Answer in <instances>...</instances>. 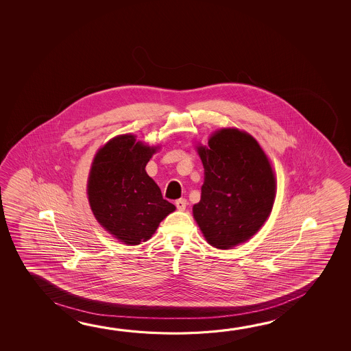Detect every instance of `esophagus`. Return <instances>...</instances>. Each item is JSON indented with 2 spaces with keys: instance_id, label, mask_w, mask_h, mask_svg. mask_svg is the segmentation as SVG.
<instances>
[{
  "instance_id": "1",
  "label": "esophagus",
  "mask_w": 351,
  "mask_h": 351,
  "mask_svg": "<svg viewBox=\"0 0 351 351\" xmlns=\"http://www.w3.org/2000/svg\"><path fill=\"white\" fill-rule=\"evenodd\" d=\"M175 204H176V208H178V210H184L186 206H187V201L184 198H180V199L175 202Z\"/></svg>"
}]
</instances>
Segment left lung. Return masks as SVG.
<instances>
[{"label": "left lung", "instance_id": "1", "mask_svg": "<svg viewBox=\"0 0 351 351\" xmlns=\"http://www.w3.org/2000/svg\"><path fill=\"white\" fill-rule=\"evenodd\" d=\"M198 153L204 182L193 217L203 235L223 250L247 241L265 224L276 195V178L265 152L252 136L225 128Z\"/></svg>", "mask_w": 351, "mask_h": 351}]
</instances>
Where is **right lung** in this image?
I'll list each match as a JSON object with an SVG mask.
<instances>
[{"instance_id":"add662e5","label":"right lung","mask_w":351,"mask_h":351,"mask_svg":"<svg viewBox=\"0 0 351 351\" xmlns=\"http://www.w3.org/2000/svg\"><path fill=\"white\" fill-rule=\"evenodd\" d=\"M154 152L125 134L105 144L93 161L88 180L93 213L126 245L147 241L161 220L176 209L162 198L160 189L144 170Z\"/></svg>"}]
</instances>
